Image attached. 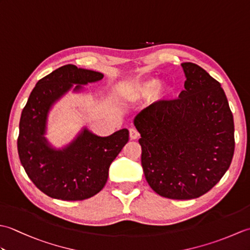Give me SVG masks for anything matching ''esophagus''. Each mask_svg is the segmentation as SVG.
I'll use <instances>...</instances> for the list:
<instances>
[{
	"instance_id": "esophagus-1",
	"label": "esophagus",
	"mask_w": 250,
	"mask_h": 250,
	"mask_svg": "<svg viewBox=\"0 0 250 250\" xmlns=\"http://www.w3.org/2000/svg\"><path fill=\"white\" fill-rule=\"evenodd\" d=\"M129 132H130V139L131 140H137V139H139L140 134H139V132H137L135 129L131 128Z\"/></svg>"
}]
</instances>
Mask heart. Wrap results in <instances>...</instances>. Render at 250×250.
Instances as JSON below:
<instances>
[{
  "label": "heart",
  "mask_w": 250,
  "mask_h": 250,
  "mask_svg": "<svg viewBox=\"0 0 250 250\" xmlns=\"http://www.w3.org/2000/svg\"><path fill=\"white\" fill-rule=\"evenodd\" d=\"M176 86L171 82L161 83L160 79L149 77L134 81L125 87V98L131 102L151 97L157 108L169 104L176 97Z\"/></svg>",
  "instance_id": "b5f03b06"
}]
</instances>
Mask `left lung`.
I'll list each match as a JSON object with an SVG mask.
<instances>
[{
    "label": "left lung",
    "instance_id": "1",
    "mask_svg": "<svg viewBox=\"0 0 250 250\" xmlns=\"http://www.w3.org/2000/svg\"><path fill=\"white\" fill-rule=\"evenodd\" d=\"M179 99L134 118L142 167L159 195L190 200L219 182L234 153V121L221 84L201 66L182 63Z\"/></svg>",
    "mask_w": 250,
    "mask_h": 250
}]
</instances>
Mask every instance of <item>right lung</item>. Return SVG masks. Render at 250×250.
<instances>
[{
    "mask_svg": "<svg viewBox=\"0 0 250 250\" xmlns=\"http://www.w3.org/2000/svg\"><path fill=\"white\" fill-rule=\"evenodd\" d=\"M103 77L100 72L63 65L37 82L21 113L17 141L20 162L33 184L50 198L77 201L100 192L107 182L111 162L129 141L125 128L99 136L83 126L61 148L52 146L45 136L55 104L71 90L81 93L83 86Z\"/></svg>",
    "mask_w": 250,
    "mask_h": 250,
    "instance_id": "add662e5",
    "label": "right lung"
}]
</instances>
